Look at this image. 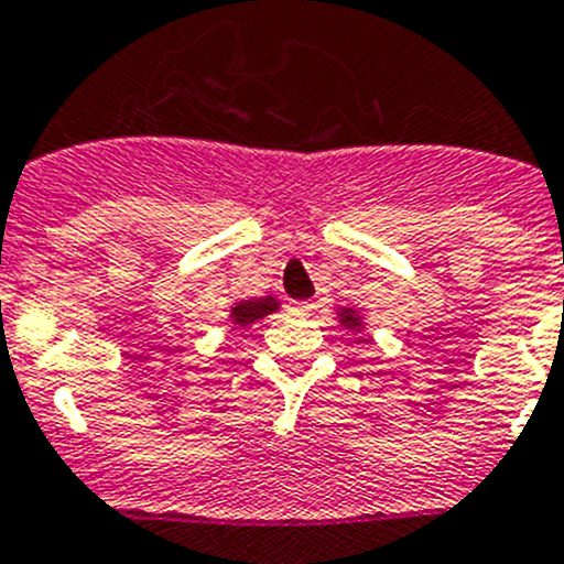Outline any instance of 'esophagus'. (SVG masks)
I'll list each match as a JSON object with an SVG mask.
<instances>
[{"mask_svg":"<svg viewBox=\"0 0 564 564\" xmlns=\"http://www.w3.org/2000/svg\"><path fill=\"white\" fill-rule=\"evenodd\" d=\"M288 313L304 318V315L313 313V304H310V302H288Z\"/></svg>","mask_w":564,"mask_h":564,"instance_id":"1","label":"esophagus"}]
</instances>
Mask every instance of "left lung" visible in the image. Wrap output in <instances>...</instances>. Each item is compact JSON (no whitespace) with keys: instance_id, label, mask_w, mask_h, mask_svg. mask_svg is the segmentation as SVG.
Returning a JSON list of instances; mask_svg holds the SVG:
<instances>
[{"instance_id":"1","label":"left lung","mask_w":564,"mask_h":564,"mask_svg":"<svg viewBox=\"0 0 564 564\" xmlns=\"http://www.w3.org/2000/svg\"><path fill=\"white\" fill-rule=\"evenodd\" d=\"M337 315H340V324L346 326V329H351V332H354V329H357V332L362 329V318H359V315L354 313L351 307H343Z\"/></svg>"}]
</instances>
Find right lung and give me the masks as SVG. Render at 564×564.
Listing matches in <instances>:
<instances>
[{"label": "right lung", "instance_id": "obj_1", "mask_svg": "<svg viewBox=\"0 0 564 564\" xmlns=\"http://www.w3.org/2000/svg\"><path fill=\"white\" fill-rule=\"evenodd\" d=\"M279 302L273 296H262V299H249V302H235V307H229V318L232 324L238 326H249L254 321L265 318V315L276 313Z\"/></svg>", "mask_w": 564, "mask_h": 564}]
</instances>
